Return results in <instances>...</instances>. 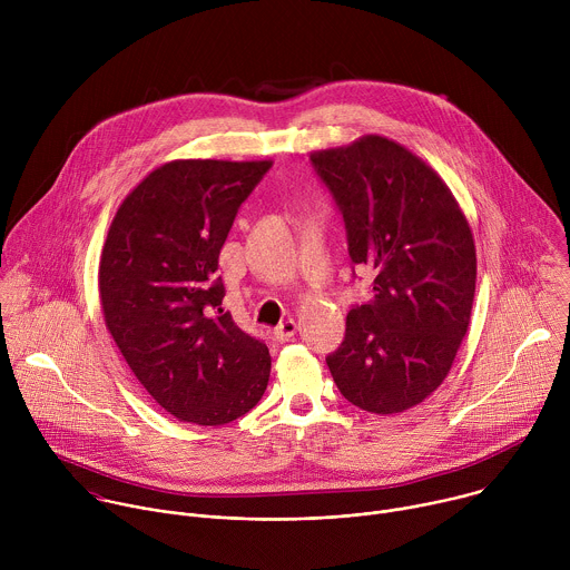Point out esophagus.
Returning <instances> with one entry per match:
<instances>
[{"instance_id":"esophagus-1","label":"esophagus","mask_w":570,"mask_h":570,"mask_svg":"<svg viewBox=\"0 0 570 570\" xmlns=\"http://www.w3.org/2000/svg\"><path fill=\"white\" fill-rule=\"evenodd\" d=\"M295 334H297V322H295L293 317L279 322L277 327H275V332H273V336H275L277 343H288V341H293Z\"/></svg>"}]
</instances>
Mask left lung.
I'll return each mask as SVG.
<instances>
[{
	"label": "left lung",
	"mask_w": 570,
	"mask_h": 570,
	"mask_svg": "<svg viewBox=\"0 0 570 570\" xmlns=\"http://www.w3.org/2000/svg\"><path fill=\"white\" fill-rule=\"evenodd\" d=\"M311 165L343 214L352 262L376 273L374 299L347 313L330 372L358 409L403 413L442 385L469 330L471 227L446 183L387 137L315 150Z\"/></svg>",
	"instance_id": "obj_1"
}]
</instances>
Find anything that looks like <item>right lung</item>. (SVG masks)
Segmentation results:
<instances>
[{"mask_svg":"<svg viewBox=\"0 0 570 570\" xmlns=\"http://www.w3.org/2000/svg\"><path fill=\"white\" fill-rule=\"evenodd\" d=\"M271 159H174L119 205L99 262L106 327L146 392L180 422L220 426L259 403L268 347L220 308L218 255Z\"/></svg>","mask_w":570,"mask_h":570,"instance_id":"obj_1","label":"right lung"}]
</instances>
